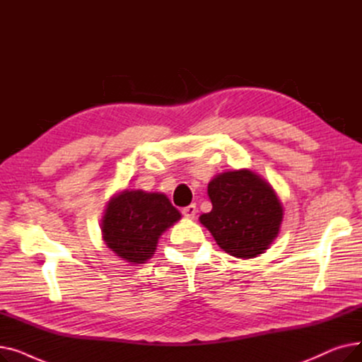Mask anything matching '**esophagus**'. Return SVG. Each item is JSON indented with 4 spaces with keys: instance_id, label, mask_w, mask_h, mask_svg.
Segmentation results:
<instances>
[{
    "instance_id": "34e87169",
    "label": "esophagus",
    "mask_w": 362,
    "mask_h": 362,
    "mask_svg": "<svg viewBox=\"0 0 362 362\" xmlns=\"http://www.w3.org/2000/svg\"><path fill=\"white\" fill-rule=\"evenodd\" d=\"M197 213H198V210H197V205H195V204L187 205V206H185L183 210H182V214H183L186 218H195Z\"/></svg>"
}]
</instances>
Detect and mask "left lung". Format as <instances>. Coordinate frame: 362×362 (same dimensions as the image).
<instances>
[{
    "instance_id": "1",
    "label": "left lung",
    "mask_w": 362,
    "mask_h": 362,
    "mask_svg": "<svg viewBox=\"0 0 362 362\" xmlns=\"http://www.w3.org/2000/svg\"><path fill=\"white\" fill-rule=\"evenodd\" d=\"M208 197L213 210L199 221L224 252L248 259L270 248L283 206L267 180L250 168L223 171L208 183Z\"/></svg>"
}]
</instances>
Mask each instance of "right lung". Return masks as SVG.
I'll return each mask as SVG.
<instances>
[{"label": "right lung", "mask_w": 362, "mask_h": 362, "mask_svg": "<svg viewBox=\"0 0 362 362\" xmlns=\"http://www.w3.org/2000/svg\"><path fill=\"white\" fill-rule=\"evenodd\" d=\"M180 217L164 194L124 189L107 202L101 220L103 239L119 258L144 264L154 255L160 236Z\"/></svg>", "instance_id": "1"}]
</instances>
